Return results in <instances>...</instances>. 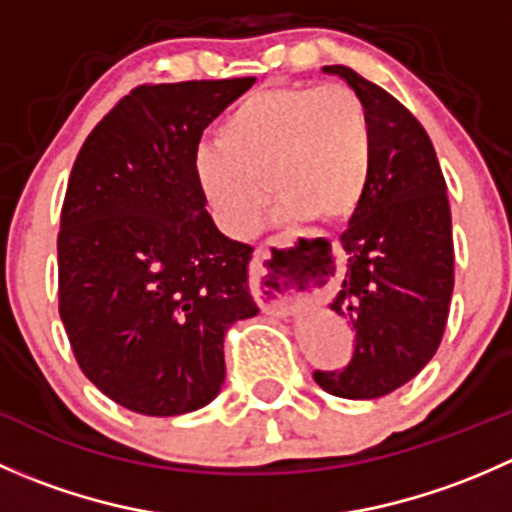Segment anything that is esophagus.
I'll use <instances>...</instances> for the list:
<instances>
[{
  "label": "esophagus",
  "instance_id": "obj_1",
  "mask_svg": "<svg viewBox=\"0 0 512 512\" xmlns=\"http://www.w3.org/2000/svg\"><path fill=\"white\" fill-rule=\"evenodd\" d=\"M289 247H292V240L287 237L265 242L257 247L255 260L250 265L252 292L257 302L267 314H277V317L292 314L299 304L312 299L317 292L312 280L304 275L302 265L287 255Z\"/></svg>",
  "mask_w": 512,
  "mask_h": 512
}]
</instances>
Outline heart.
Segmentation results:
<instances>
[{
  "label": "heart",
  "instance_id": "1",
  "mask_svg": "<svg viewBox=\"0 0 512 512\" xmlns=\"http://www.w3.org/2000/svg\"><path fill=\"white\" fill-rule=\"evenodd\" d=\"M371 168L369 111L344 84L255 91L227 113L218 146L195 156L203 198L235 237H250L260 227L270 188L282 198L277 218L285 223H344L369 190Z\"/></svg>",
  "mask_w": 512,
  "mask_h": 512
}]
</instances>
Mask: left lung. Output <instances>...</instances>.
Instances as JSON below:
<instances>
[{"mask_svg":"<svg viewBox=\"0 0 512 512\" xmlns=\"http://www.w3.org/2000/svg\"><path fill=\"white\" fill-rule=\"evenodd\" d=\"M361 96L374 128V168L342 232L347 265L329 309L354 329L347 369L314 371L339 399H379L411 381L441 344L453 294L446 180L416 121L381 86L349 66H324Z\"/></svg>","mask_w":512,"mask_h":512,"instance_id":"obj_1","label":"left lung"}]
</instances>
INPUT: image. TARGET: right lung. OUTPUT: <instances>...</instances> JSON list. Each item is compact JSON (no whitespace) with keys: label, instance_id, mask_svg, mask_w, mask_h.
<instances>
[{"label":"right lung","instance_id":"1","mask_svg":"<svg viewBox=\"0 0 512 512\" xmlns=\"http://www.w3.org/2000/svg\"><path fill=\"white\" fill-rule=\"evenodd\" d=\"M255 84L138 86L89 133L59 232V314L81 371L143 416L208 406L225 381L223 339L260 312L252 247L205 210L195 156L205 128Z\"/></svg>","mask_w":512,"mask_h":512}]
</instances>
